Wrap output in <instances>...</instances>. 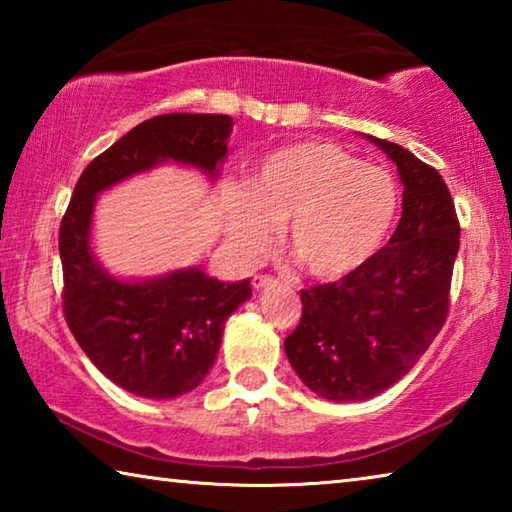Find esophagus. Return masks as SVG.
Here are the masks:
<instances>
[{"instance_id": "34e87169", "label": "esophagus", "mask_w": 512, "mask_h": 512, "mask_svg": "<svg viewBox=\"0 0 512 512\" xmlns=\"http://www.w3.org/2000/svg\"><path fill=\"white\" fill-rule=\"evenodd\" d=\"M277 280L271 275H255L253 277V289L255 291H262V289H268V287H275Z\"/></svg>"}]
</instances>
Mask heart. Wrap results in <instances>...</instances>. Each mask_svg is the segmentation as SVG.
Returning <instances> with one entry per match:
<instances>
[{"label":"heart","instance_id":"heart-1","mask_svg":"<svg viewBox=\"0 0 512 512\" xmlns=\"http://www.w3.org/2000/svg\"><path fill=\"white\" fill-rule=\"evenodd\" d=\"M397 214L391 173L318 140L266 153L246 189L225 194V230L241 255H257L284 223L289 253L318 280H341L366 264Z\"/></svg>","mask_w":512,"mask_h":512}]
</instances>
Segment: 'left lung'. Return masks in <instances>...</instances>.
Here are the masks:
<instances>
[{
  "label": "left lung",
  "mask_w": 512,
  "mask_h": 512,
  "mask_svg": "<svg viewBox=\"0 0 512 512\" xmlns=\"http://www.w3.org/2000/svg\"><path fill=\"white\" fill-rule=\"evenodd\" d=\"M366 140L395 162L402 219L357 271L300 291V323L284 341L302 384L329 402L384 393L427 352L445 325L461 235L443 176L400 144Z\"/></svg>",
  "instance_id": "obj_1"
}]
</instances>
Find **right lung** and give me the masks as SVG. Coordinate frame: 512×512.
Masks as SVG:
<instances>
[{"label":"right lung","instance_id":"1","mask_svg":"<svg viewBox=\"0 0 512 512\" xmlns=\"http://www.w3.org/2000/svg\"><path fill=\"white\" fill-rule=\"evenodd\" d=\"M232 117L171 112L142 121L94 158L60 221L63 309L76 343L124 391L171 400L201 384L214 366L223 325L253 296L250 277L221 282L189 266L149 280H121L92 250L97 196L164 162L212 180L228 158Z\"/></svg>","mask_w":512,"mask_h":512}]
</instances>
